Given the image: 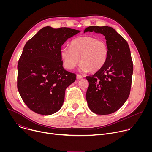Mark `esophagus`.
Instances as JSON below:
<instances>
[{
    "label": "esophagus",
    "instance_id": "1",
    "mask_svg": "<svg viewBox=\"0 0 152 152\" xmlns=\"http://www.w3.org/2000/svg\"><path fill=\"white\" fill-rule=\"evenodd\" d=\"M83 77H82V76H81V75H76V78H77V79H82Z\"/></svg>",
    "mask_w": 152,
    "mask_h": 152
}]
</instances>
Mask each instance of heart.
<instances>
[{"label": "heart", "mask_w": 152, "mask_h": 152, "mask_svg": "<svg viewBox=\"0 0 152 152\" xmlns=\"http://www.w3.org/2000/svg\"><path fill=\"white\" fill-rule=\"evenodd\" d=\"M60 55L64 66L67 69H73L80 62L81 71L95 72L104 66L108 48L103 40L93 37L82 36L72 40L70 48H62Z\"/></svg>", "instance_id": "heart-1"}]
</instances>
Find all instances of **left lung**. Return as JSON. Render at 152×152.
<instances>
[{"mask_svg":"<svg viewBox=\"0 0 152 152\" xmlns=\"http://www.w3.org/2000/svg\"><path fill=\"white\" fill-rule=\"evenodd\" d=\"M93 31L104 36L108 56L101 69L91 76H86L89 82L86 99L92 112L107 115L118 110L129 97L133 62L127 41L114 29L91 26L84 30V32Z\"/></svg>","mask_w":152,"mask_h":152,"instance_id":"1","label":"left lung"}]
</instances>
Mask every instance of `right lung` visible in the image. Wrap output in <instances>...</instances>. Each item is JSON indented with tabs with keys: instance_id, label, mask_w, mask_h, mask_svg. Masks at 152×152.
Returning a JSON list of instances; mask_svg holds the SVG:
<instances>
[{
	"instance_id": "right-lung-1",
	"label": "right lung",
	"mask_w": 152,
	"mask_h": 152,
	"mask_svg": "<svg viewBox=\"0 0 152 152\" xmlns=\"http://www.w3.org/2000/svg\"><path fill=\"white\" fill-rule=\"evenodd\" d=\"M80 32L46 26L26 43L17 65V88L32 111L49 115L61 109L66 88L76 78L62 67L61 46Z\"/></svg>"
}]
</instances>
